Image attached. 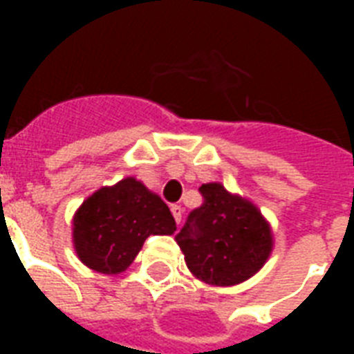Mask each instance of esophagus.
<instances>
[{
    "instance_id": "1",
    "label": "esophagus",
    "mask_w": 354,
    "mask_h": 354,
    "mask_svg": "<svg viewBox=\"0 0 354 354\" xmlns=\"http://www.w3.org/2000/svg\"><path fill=\"white\" fill-rule=\"evenodd\" d=\"M171 213H172V216H174L176 224H180V221H182V213H183L182 207H180V205H172Z\"/></svg>"
}]
</instances>
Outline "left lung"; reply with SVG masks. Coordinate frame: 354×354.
<instances>
[{
	"label": "left lung",
	"instance_id": "8db88e82",
	"mask_svg": "<svg viewBox=\"0 0 354 354\" xmlns=\"http://www.w3.org/2000/svg\"><path fill=\"white\" fill-rule=\"evenodd\" d=\"M202 205L176 235L189 270L209 285L230 286L252 277L272 252V235L257 207L221 183L198 189Z\"/></svg>",
	"mask_w": 354,
	"mask_h": 354
}]
</instances>
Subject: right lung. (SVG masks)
Masks as SVG:
<instances>
[{
  "mask_svg": "<svg viewBox=\"0 0 354 354\" xmlns=\"http://www.w3.org/2000/svg\"><path fill=\"white\" fill-rule=\"evenodd\" d=\"M174 232L176 222L165 202L133 178L99 189L73 218L77 255L101 274H119L130 266L147 236Z\"/></svg>",
  "mask_w": 354,
  "mask_h": 354,
  "instance_id": "1",
  "label": "right lung"
}]
</instances>
